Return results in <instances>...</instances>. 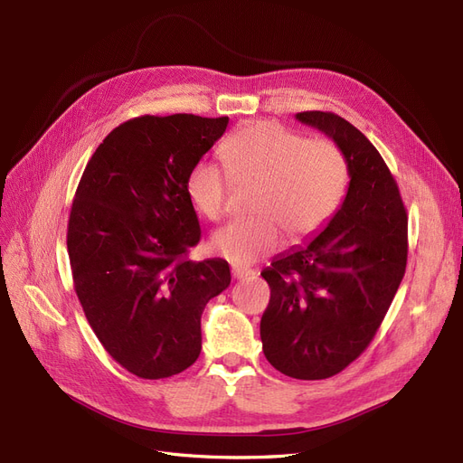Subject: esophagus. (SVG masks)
<instances>
[{
    "instance_id": "obj_1",
    "label": "esophagus",
    "mask_w": 463,
    "mask_h": 463,
    "mask_svg": "<svg viewBox=\"0 0 463 463\" xmlns=\"http://www.w3.org/2000/svg\"><path fill=\"white\" fill-rule=\"evenodd\" d=\"M232 276L235 279H255L257 272L255 270H249V269H243V266H233Z\"/></svg>"
}]
</instances>
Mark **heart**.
<instances>
[{
    "mask_svg": "<svg viewBox=\"0 0 463 463\" xmlns=\"http://www.w3.org/2000/svg\"><path fill=\"white\" fill-rule=\"evenodd\" d=\"M220 154L235 184L257 185L249 220L213 235V250L233 264H250L282 245L309 240L326 226L347 187V162L326 138L305 141L278 123H255L232 135ZM230 175L199 162L187 179L193 204L208 220L226 213Z\"/></svg>",
    "mask_w": 463,
    "mask_h": 463,
    "instance_id": "obj_1",
    "label": "heart"
}]
</instances>
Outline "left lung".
Masks as SVG:
<instances>
[{"mask_svg":"<svg viewBox=\"0 0 463 463\" xmlns=\"http://www.w3.org/2000/svg\"><path fill=\"white\" fill-rule=\"evenodd\" d=\"M347 162L345 199L311 243L293 247L260 276L270 303L260 318L270 365L299 381L344 371L374 338L408 262V216L378 150L344 118L301 111Z\"/></svg>","mask_w":463,"mask_h":463,"instance_id":"left-lung-1","label":"left lung"}]
</instances>
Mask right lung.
Listing matches in <instances>:
<instances>
[{
	"mask_svg": "<svg viewBox=\"0 0 463 463\" xmlns=\"http://www.w3.org/2000/svg\"><path fill=\"white\" fill-rule=\"evenodd\" d=\"M228 121L129 119L79 181L67 226L77 298L106 352L141 378L174 376L197 361L201 315L232 282L223 259H187L201 240L187 179Z\"/></svg>",
	"mask_w": 463,
	"mask_h": 463,
	"instance_id": "right-lung-1",
	"label": "right lung"
}]
</instances>
